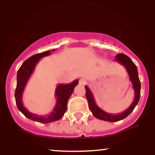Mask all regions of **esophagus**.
<instances>
[{
	"label": "esophagus",
	"instance_id": "esophagus-1",
	"mask_svg": "<svg viewBox=\"0 0 155 155\" xmlns=\"http://www.w3.org/2000/svg\"><path fill=\"white\" fill-rule=\"evenodd\" d=\"M86 83H87V81H86V79H83V78H81V79H79V84H80L85 85V84H86Z\"/></svg>",
	"mask_w": 155,
	"mask_h": 155
}]
</instances>
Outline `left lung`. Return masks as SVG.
Returning a JSON list of instances; mask_svg holds the SVG:
<instances>
[{
    "label": "left lung",
    "instance_id": "8db88e82",
    "mask_svg": "<svg viewBox=\"0 0 155 155\" xmlns=\"http://www.w3.org/2000/svg\"><path fill=\"white\" fill-rule=\"evenodd\" d=\"M115 61L118 62L119 63L125 68L127 74L129 75L130 80L133 84V88L135 92V98L133 103L127 110H125L122 113L119 114H111L107 113L102 108H101L96 104L95 98H94L93 94L90 88L87 86H85L86 89V97L87 99L89 108L90 111H92L93 116L97 119L101 120L106 121V122H118V121L123 120L126 118L134 110L136 105L138 104V101L140 99V82L139 78H138V69H137L136 65L131 60L129 57L124 54H119L115 57Z\"/></svg>",
    "mask_w": 155,
    "mask_h": 155
}]
</instances>
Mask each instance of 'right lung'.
Here are the masks:
<instances>
[{
  "label": "right lung",
  "mask_w": 155,
  "mask_h": 155,
  "mask_svg": "<svg viewBox=\"0 0 155 155\" xmlns=\"http://www.w3.org/2000/svg\"><path fill=\"white\" fill-rule=\"evenodd\" d=\"M55 49L48 50L42 53H38L33 55L31 58L27 59L21 67L19 68L17 75V88L15 90V100L17 108L27 118L35 121V122H41V123H50L59 120L64 114L67 111V103L71 95L74 92V88L79 83V80L76 79L68 84H60L55 89L54 95L56 97V104L54 109L51 113L47 115H38L31 113L22 104V95L25 87L27 82L29 78L33 74L36 64L38 61L46 56L51 54V51H54Z\"/></svg>",
  "instance_id": "add662e5"
}]
</instances>
